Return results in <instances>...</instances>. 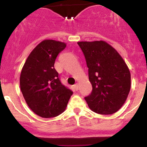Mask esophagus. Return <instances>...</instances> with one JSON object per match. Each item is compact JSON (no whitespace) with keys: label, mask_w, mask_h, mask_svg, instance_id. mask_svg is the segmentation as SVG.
<instances>
[{"label":"esophagus","mask_w":147,"mask_h":147,"mask_svg":"<svg viewBox=\"0 0 147 147\" xmlns=\"http://www.w3.org/2000/svg\"><path fill=\"white\" fill-rule=\"evenodd\" d=\"M74 88H75L76 90H79V85H78V84H75V85H74Z\"/></svg>","instance_id":"34e87169"}]
</instances>
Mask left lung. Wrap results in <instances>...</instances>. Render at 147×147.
Returning <instances> with one entry per match:
<instances>
[{"mask_svg": "<svg viewBox=\"0 0 147 147\" xmlns=\"http://www.w3.org/2000/svg\"><path fill=\"white\" fill-rule=\"evenodd\" d=\"M91 93L84 97L89 108L101 115L113 114L124 104L131 89V74L122 57L105 41H82Z\"/></svg>", "mask_w": 147, "mask_h": 147, "instance_id": "1", "label": "left lung"}]
</instances>
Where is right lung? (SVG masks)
I'll return each instance as SVG.
<instances>
[{
    "mask_svg": "<svg viewBox=\"0 0 147 147\" xmlns=\"http://www.w3.org/2000/svg\"><path fill=\"white\" fill-rule=\"evenodd\" d=\"M66 47L65 43L44 40L27 59L20 77V87L27 104L34 113L44 118L63 113L73 92L61 82L55 60Z\"/></svg>",
    "mask_w": 147,
    "mask_h": 147,
    "instance_id": "add662e5",
    "label": "right lung"
}]
</instances>
